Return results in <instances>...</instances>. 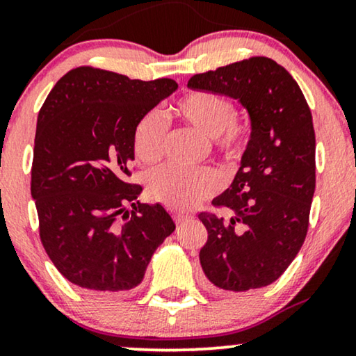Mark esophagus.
Returning a JSON list of instances; mask_svg holds the SVG:
<instances>
[{
  "label": "esophagus",
  "mask_w": 356,
  "mask_h": 356,
  "mask_svg": "<svg viewBox=\"0 0 356 356\" xmlns=\"http://www.w3.org/2000/svg\"><path fill=\"white\" fill-rule=\"evenodd\" d=\"M188 218H190L188 214H185V213H174V221H176V224H182L187 221Z\"/></svg>",
  "instance_id": "1"
}]
</instances>
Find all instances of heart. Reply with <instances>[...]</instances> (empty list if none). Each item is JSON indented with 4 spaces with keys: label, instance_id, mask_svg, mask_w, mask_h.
Here are the masks:
<instances>
[{
    "label": "heart",
    "instance_id": "b5f03b06",
    "mask_svg": "<svg viewBox=\"0 0 356 356\" xmlns=\"http://www.w3.org/2000/svg\"><path fill=\"white\" fill-rule=\"evenodd\" d=\"M174 113L180 121L211 138L214 152L229 163L242 159L247 149V130L235 121V104L224 95L197 90L180 98ZM166 147V124L161 114L148 113L134 132V153L145 164L156 163ZM147 188L154 202L184 211L213 197L219 188L218 174L209 168L182 171L163 166L148 174Z\"/></svg>",
    "mask_w": 356,
    "mask_h": 356
}]
</instances>
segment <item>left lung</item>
I'll list each match as a JSON object with an SVG mask.
<instances>
[{"mask_svg":"<svg viewBox=\"0 0 356 356\" xmlns=\"http://www.w3.org/2000/svg\"><path fill=\"white\" fill-rule=\"evenodd\" d=\"M187 87L238 99L252 122L234 182L213 200L234 216L198 214L208 230L202 269L216 289L264 287L282 276L308 232L316 185L312 111L293 77L264 56L197 74Z\"/></svg>","mask_w":356,"mask_h":356,"instance_id":"1","label":"left lung"}]
</instances>
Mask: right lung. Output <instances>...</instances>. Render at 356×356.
I'll list each match as a JSON object with an SVG mask.
<instances>
[{
  "instance_id": "add662e5",
  "label": "right lung",
  "mask_w": 356,
  "mask_h": 356,
  "mask_svg": "<svg viewBox=\"0 0 356 356\" xmlns=\"http://www.w3.org/2000/svg\"><path fill=\"white\" fill-rule=\"evenodd\" d=\"M176 90L172 79L145 82L82 66L44 99L30 192L44 252L69 282L92 292L137 287L176 229L161 204L140 203L142 187L127 180L135 127Z\"/></svg>"
}]
</instances>
